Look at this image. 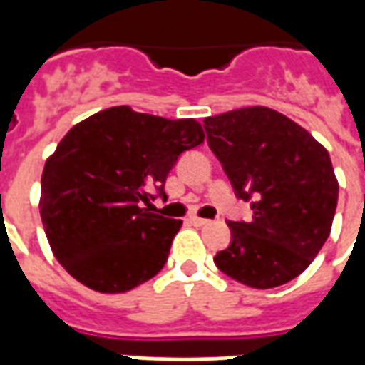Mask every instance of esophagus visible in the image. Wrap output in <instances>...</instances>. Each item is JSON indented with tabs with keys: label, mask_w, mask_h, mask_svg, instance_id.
<instances>
[{
	"label": "esophagus",
	"mask_w": 365,
	"mask_h": 365,
	"mask_svg": "<svg viewBox=\"0 0 365 365\" xmlns=\"http://www.w3.org/2000/svg\"><path fill=\"white\" fill-rule=\"evenodd\" d=\"M191 222L195 225V227H205V225H209V219H201V217H191Z\"/></svg>",
	"instance_id": "34e87169"
}]
</instances>
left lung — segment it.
<instances>
[{
    "label": "left lung",
    "mask_w": 365,
    "mask_h": 365,
    "mask_svg": "<svg viewBox=\"0 0 365 365\" xmlns=\"http://www.w3.org/2000/svg\"><path fill=\"white\" fill-rule=\"evenodd\" d=\"M209 148L235 195L250 201V221H227L230 245L215 264L254 289L303 274L327 242L338 182L327 148L268 107H245L203 120Z\"/></svg>",
    "instance_id": "1"
}]
</instances>
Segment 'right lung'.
<instances>
[{"mask_svg":"<svg viewBox=\"0 0 365 365\" xmlns=\"http://www.w3.org/2000/svg\"><path fill=\"white\" fill-rule=\"evenodd\" d=\"M205 140L195 119H164L127 105L91 115L60 140L41 180V219L74 279L125 293L164 268L182 221L150 213L170 170Z\"/></svg>","mask_w":365,"mask_h":365,"instance_id":"1","label":"right lung"}]
</instances>
